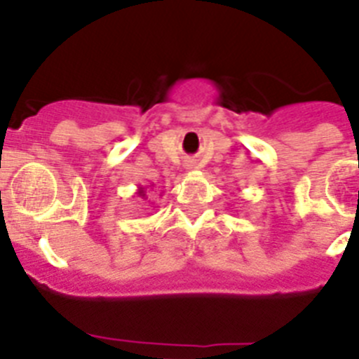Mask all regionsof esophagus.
Instances as JSON below:
<instances>
[{
    "instance_id": "34e87169",
    "label": "esophagus",
    "mask_w": 359,
    "mask_h": 359,
    "mask_svg": "<svg viewBox=\"0 0 359 359\" xmlns=\"http://www.w3.org/2000/svg\"><path fill=\"white\" fill-rule=\"evenodd\" d=\"M187 166H189V168H191V166H193V164H187Z\"/></svg>"
}]
</instances>
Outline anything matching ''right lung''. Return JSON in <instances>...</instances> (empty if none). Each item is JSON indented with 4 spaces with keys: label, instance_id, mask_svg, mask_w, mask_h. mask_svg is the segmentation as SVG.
Masks as SVG:
<instances>
[{
    "label": "right lung",
    "instance_id": "obj_1",
    "mask_svg": "<svg viewBox=\"0 0 359 359\" xmlns=\"http://www.w3.org/2000/svg\"><path fill=\"white\" fill-rule=\"evenodd\" d=\"M148 187H154V184H150V186ZM135 195L140 196V198H143V200H147L148 196H147V187H143V186H137V191H135Z\"/></svg>",
    "mask_w": 359,
    "mask_h": 359
}]
</instances>
